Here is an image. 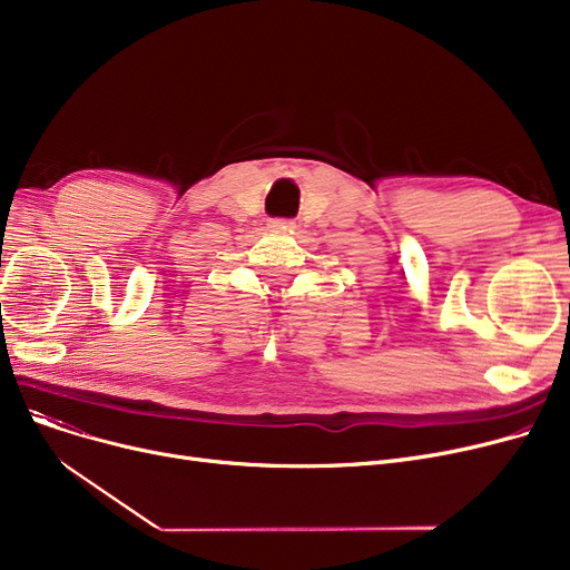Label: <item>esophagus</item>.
I'll list each match as a JSON object with an SVG mask.
<instances>
[{
    "label": "esophagus",
    "instance_id": "esophagus-1",
    "mask_svg": "<svg viewBox=\"0 0 570 570\" xmlns=\"http://www.w3.org/2000/svg\"><path fill=\"white\" fill-rule=\"evenodd\" d=\"M267 226L273 233H293V228H295V224L288 219H273Z\"/></svg>",
    "mask_w": 570,
    "mask_h": 570
}]
</instances>
